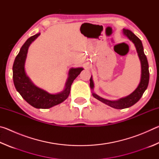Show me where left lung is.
<instances>
[{"label":"left lung","mask_w":159,"mask_h":159,"mask_svg":"<svg viewBox=\"0 0 159 159\" xmlns=\"http://www.w3.org/2000/svg\"><path fill=\"white\" fill-rule=\"evenodd\" d=\"M123 34H124L126 36H127L129 39L133 42L136 47L137 51H138V56L139 57V60L141 61V65H142V76H141V80L140 83L137 88V89L134 91V92L130 94L125 98H121L118 99L117 101H111L108 100V99H105L104 98H102L96 94L93 93V95L94 98L98 99V100L101 101L103 103L107 104L110 107H113V108L118 109H122L125 108H128L131 106L134 105V104L137 103L139 99L142 98V95L144 93L147 88L148 84H149V64H148L147 59L146 55H144L143 46H142V41L138 37H137L133 32L131 31L128 30V29H123ZM90 85L91 89H93L94 84L92 79V77L90 79Z\"/></svg>","instance_id":"1"}]
</instances>
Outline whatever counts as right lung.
<instances>
[{
  "label": "right lung",
  "instance_id": "1",
  "mask_svg": "<svg viewBox=\"0 0 159 159\" xmlns=\"http://www.w3.org/2000/svg\"><path fill=\"white\" fill-rule=\"evenodd\" d=\"M39 35L40 33L31 36L21 46L13 64L12 78L16 90L30 105L36 109H48L60 104L68 98L72 83L83 69L72 68L70 69L65 89L60 93L56 95L49 94L35 86L25 74V62L29 45Z\"/></svg>",
  "mask_w": 159,
  "mask_h": 159
}]
</instances>
